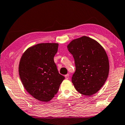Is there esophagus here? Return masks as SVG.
<instances>
[{"mask_svg": "<svg viewBox=\"0 0 125 125\" xmlns=\"http://www.w3.org/2000/svg\"><path fill=\"white\" fill-rule=\"evenodd\" d=\"M65 79H69V74H68L65 75Z\"/></svg>", "mask_w": 125, "mask_h": 125, "instance_id": "esophagus-1", "label": "esophagus"}]
</instances>
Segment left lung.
Listing matches in <instances>:
<instances>
[{
    "label": "left lung",
    "instance_id": "obj_1",
    "mask_svg": "<svg viewBox=\"0 0 125 125\" xmlns=\"http://www.w3.org/2000/svg\"><path fill=\"white\" fill-rule=\"evenodd\" d=\"M73 55L75 72L72 82L79 93L91 96L104 85L108 76V58L103 47L87 36L73 40L67 46Z\"/></svg>",
    "mask_w": 125,
    "mask_h": 125
}]
</instances>
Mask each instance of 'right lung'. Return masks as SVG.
Instances as JSON below:
<instances>
[{
  "label": "right lung",
  "instance_id": "right-lung-1",
  "mask_svg": "<svg viewBox=\"0 0 125 125\" xmlns=\"http://www.w3.org/2000/svg\"><path fill=\"white\" fill-rule=\"evenodd\" d=\"M59 44L42 43L27 49L21 57L19 75L27 92L41 102H49L59 91L64 76L59 73L53 57Z\"/></svg>",
  "mask_w": 125,
  "mask_h": 125
}]
</instances>
